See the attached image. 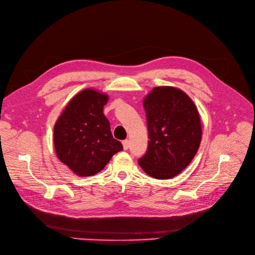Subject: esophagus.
<instances>
[{
	"instance_id": "esophagus-1",
	"label": "esophagus",
	"mask_w": 255,
	"mask_h": 255,
	"mask_svg": "<svg viewBox=\"0 0 255 255\" xmlns=\"http://www.w3.org/2000/svg\"><path fill=\"white\" fill-rule=\"evenodd\" d=\"M123 145H124V149H125V150L128 149V147H129V141H128V140L123 141Z\"/></svg>"
}]
</instances>
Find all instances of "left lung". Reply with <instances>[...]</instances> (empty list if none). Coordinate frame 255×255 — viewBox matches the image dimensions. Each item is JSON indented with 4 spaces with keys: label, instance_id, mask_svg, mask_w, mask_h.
<instances>
[{
    "label": "left lung",
    "instance_id": "8db88e82",
    "mask_svg": "<svg viewBox=\"0 0 255 255\" xmlns=\"http://www.w3.org/2000/svg\"><path fill=\"white\" fill-rule=\"evenodd\" d=\"M143 107L149 141L138 163L153 178H172L199 148L202 129L197 108L184 91L170 86L153 88L145 96Z\"/></svg>",
    "mask_w": 255,
    "mask_h": 255
}]
</instances>
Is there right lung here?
I'll use <instances>...</instances> for the list:
<instances>
[{
  "label": "right lung",
  "mask_w": 255,
  "mask_h": 255,
  "mask_svg": "<svg viewBox=\"0 0 255 255\" xmlns=\"http://www.w3.org/2000/svg\"><path fill=\"white\" fill-rule=\"evenodd\" d=\"M108 95L85 89L72 98L54 127L58 159L79 176L99 173L123 144L114 139L104 115Z\"/></svg>",
  "instance_id": "add662e5"
}]
</instances>
